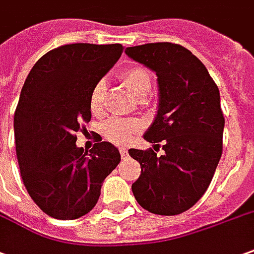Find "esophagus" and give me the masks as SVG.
<instances>
[{"label": "esophagus", "mask_w": 254, "mask_h": 254, "mask_svg": "<svg viewBox=\"0 0 254 254\" xmlns=\"http://www.w3.org/2000/svg\"><path fill=\"white\" fill-rule=\"evenodd\" d=\"M120 151H121V157H122V160H125V158H127V156H129V153H127V147H121Z\"/></svg>", "instance_id": "obj_1"}]
</instances>
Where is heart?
<instances>
[{
  "instance_id": "heart-1",
  "label": "heart",
  "mask_w": 254,
  "mask_h": 254,
  "mask_svg": "<svg viewBox=\"0 0 254 254\" xmlns=\"http://www.w3.org/2000/svg\"><path fill=\"white\" fill-rule=\"evenodd\" d=\"M122 82L137 98L149 96L153 80L147 69L141 65H132L122 72ZM105 108V83L100 80L93 86L89 94V110L93 115H101ZM141 130V124L137 120L110 118L103 125L105 139L115 144H127Z\"/></svg>"
}]
</instances>
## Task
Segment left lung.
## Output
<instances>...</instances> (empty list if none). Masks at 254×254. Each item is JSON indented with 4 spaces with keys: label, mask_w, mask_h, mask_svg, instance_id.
Here are the masks:
<instances>
[{
    "label": "left lung",
    "mask_w": 254,
    "mask_h": 254,
    "mask_svg": "<svg viewBox=\"0 0 254 254\" xmlns=\"http://www.w3.org/2000/svg\"><path fill=\"white\" fill-rule=\"evenodd\" d=\"M127 54L158 77L160 108L144 139L156 146L163 141L165 151L129 150L141 167L132 192L150 213L177 215L206 193L221 158L220 90L204 64L179 44L149 43L127 47Z\"/></svg>",
    "instance_id": "left-lung-1"
}]
</instances>
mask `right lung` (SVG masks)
Wrapping results in <instances>:
<instances>
[{"instance_id": "right-lung-1", "label": "right lung", "mask_w": 254, "mask_h": 254, "mask_svg": "<svg viewBox=\"0 0 254 254\" xmlns=\"http://www.w3.org/2000/svg\"><path fill=\"white\" fill-rule=\"evenodd\" d=\"M122 53L121 44H65L43 55L26 77L13 118L16 157L26 190L53 218L91 211L120 164L113 143L98 140L87 153L76 147V132L91 120L93 86Z\"/></svg>"}]
</instances>
